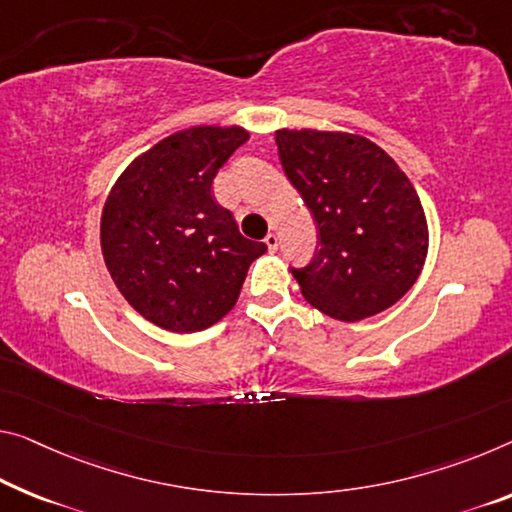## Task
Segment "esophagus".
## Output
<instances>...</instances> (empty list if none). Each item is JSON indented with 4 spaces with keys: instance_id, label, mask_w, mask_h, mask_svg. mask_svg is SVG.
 <instances>
[{
    "instance_id": "34e87169",
    "label": "esophagus",
    "mask_w": 512,
    "mask_h": 512,
    "mask_svg": "<svg viewBox=\"0 0 512 512\" xmlns=\"http://www.w3.org/2000/svg\"><path fill=\"white\" fill-rule=\"evenodd\" d=\"M265 245H267V249H270V251H277V247H279L277 233H267L265 235Z\"/></svg>"
}]
</instances>
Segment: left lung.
Masks as SVG:
<instances>
[{
	"mask_svg": "<svg viewBox=\"0 0 512 512\" xmlns=\"http://www.w3.org/2000/svg\"><path fill=\"white\" fill-rule=\"evenodd\" d=\"M274 139L318 226L313 261L293 267L304 300L341 322L389 309L428 256L426 212L410 178L361 135L283 128Z\"/></svg>",
	"mask_w": 512,
	"mask_h": 512,
	"instance_id": "1",
	"label": "left lung"
}]
</instances>
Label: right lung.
<instances>
[{
    "label": "right lung",
    "instance_id": "right-lung-1",
    "mask_svg": "<svg viewBox=\"0 0 512 512\" xmlns=\"http://www.w3.org/2000/svg\"><path fill=\"white\" fill-rule=\"evenodd\" d=\"M247 139L240 125L174 132L135 157L107 196L105 265L132 309L157 327L190 334L215 325L267 251L212 196V178Z\"/></svg>",
    "mask_w": 512,
    "mask_h": 512
}]
</instances>
